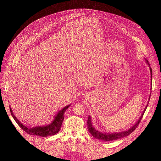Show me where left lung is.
Wrapping results in <instances>:
<instances>
[{
  "instance_id": "1",
  "label": "left lung",
  "mask_w": 161,
  "mask_h": 161,
  "mask_svg": "<svg viewBox=\"0 0 161 161\" xmlns=\"http://www.w3.org/2000/svg\"><path fill=\"white\" fill-rule=\"evenodd\" d=\"M147 61V64L150 66V64H148V60H146ZM150 74H151V78H152V75H153V72H152V69H151V68H150ZM152 81V80H151ZM149 100H150V97H149ZM149 102V101H148ZM147 105L146 106V108L144 109V110L143 111V113L141 115L140 118H139V119L137 121V122H136L132 127L130 128V129H128V130L126 131H121V132H115V133H113V134H109V133H102L100 132L99 131L95 130V128L92 126V121L91 119V117L89 116L88 117V120H87V127H88V130L89 131L90 134L95 137L97 139H99L101 140L102 141H104V142H108V141H112V140H118L120 138H122L125 137V136H128V135H130L131 133H132L133 131L135 130V129L138 127V124L140 122V120L142 119V118L143 117V115L144 114V112L147 108Z\"/></svg>"
}]
</instances>
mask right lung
Masks as SVG:
<instances>
[{
  "label": "right lung",
  "mask_w": 161,
  "mask_h": 161,
  "mask_svg": "<svg viewBox=\"0 0 161 161\" xmlns=\"http://www.w3.org/2000/svg\"><path fill=\"white\" fill-rule=\"evenodd\" d=\"M70 105L64 107L62 109L58 111L51 124H47L46 125L36 126V127H33L31 128L27 127V126H25V125L21 124L20 121H19V119H17L16 117L14 115L11 108L10 107H9V108H10V111L13 118H14V120H15L17 124L19 125V127L25 131V132H27V134L30 135L39 136H42V137H47V136H49L55 135L60 131L62 121L64 118V112L68 108H69Z\"/></svg>",
  "instance_id": "add662e5"
}]
</instances>
